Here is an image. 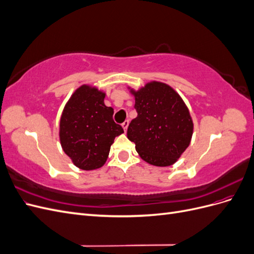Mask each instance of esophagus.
<instances>
[{"instance_id":"obj_1","label":"esophagus","mask_w":254,"mask_h":254,"mask_svg":"<svg viewBox=\"0 0 254 254\" xmlns=\"http://www.w3.org/2000/svg\"><path fill=\"white\" fill-rule=\"evenodd\" d=\"M128 125H129V121L128 120H126L124 123H123L122 124V126H123V128H124V130L126 131L127 130V128H128Z\"/></svg>"}]
</instances>
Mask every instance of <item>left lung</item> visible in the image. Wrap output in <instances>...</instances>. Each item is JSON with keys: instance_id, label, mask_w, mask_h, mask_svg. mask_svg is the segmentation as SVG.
Instances as JSON below:
<instances>
[{"instance_id": "obj_1", "label": "left lung", "mask_w": 254, "mask_h": 254, "mask_svg": "<svg viewBox=\"0 0 254 254\" xmlns=\"http://www.w3.org/2000/svg\"><path fill=\"white\" fill-rule=\"evenodd\" d=\"M132 94L137 117L128 126L127 137L146 162L170 166L190 142L193 121L180 95L165 83L152 81Z\"/></svg>"}]
</instances>
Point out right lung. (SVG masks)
I'll list each match as a JSON object with an SVG mask.
<instances>
[{
    "instance_id": "obj_1",
    "label": "right lung",
    "mask_w": 254,
    "mask_h": 254,
    "mask_svg": "<svg viewBox=\"0 0 254 254\" xmlns=\"http://www.w3.org/2000/svg\"><path fill=\"white\" fill-rule=\"evenodd\" d=\"M104 98L105 93L96 88L81 86L68 99L60 119L63 149L83 171L102 167L115 136L124 132Z\"/></svg>"
}]
</instances>
